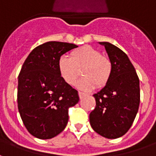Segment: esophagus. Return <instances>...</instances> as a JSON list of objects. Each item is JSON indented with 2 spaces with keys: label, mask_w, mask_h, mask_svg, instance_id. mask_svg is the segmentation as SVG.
I'll list each match as a JSON object with an SVG mask.
<instances>
[{
  "label": "esophagus",
  "mask_w": 156,
  "mask_h": 156,
  "mask_svg": "<svg viewBox=\"0 0 156 156\" xmlns=\"http://www.w3.org/2000/svg\"><path fill=\"white\" fill-rule=\"evenodd\" d=\"M78 96H79V98H83L85 96V94L84 93H83V92H78Z\"/></svg>",
  "instance_id": "obj_1"
}]
</instances>
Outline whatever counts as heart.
I'll return each mask as SVG.
<instances>
[{
  "instance_id": "obj_1",
  "label": "heart",
  "mask_w": 156,
  "mask_h": 156,
  "mask_svg": "<svg viewBox=\"0 0 156 156\" xmlns=\"http://www.w3.org/2000/svg\"><path fill=\"white\" fill-rule=\"evenodd\" d=\"M59 74L68 85H74L83 68L84 78L77 83L78 88L89 91L104 87L109 80L113 71L110 59L91 46H83L71 52V57L61 56L58 61Z\"/></svg>"
}]
</instances>
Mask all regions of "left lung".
<instances>
[{"label": "left lung", "instance_id": "obj_1", "mask_svg": "<svg viewBox=\"0 0 156 156\" xmlns=\"http://www.w3.org/2000/svg\"><path fill=\"white\" fill-rule=\"evenodd\" d=\"M105 46L113 65L111 77L104 88L94 94L96 107L89 115L93 129L108 139L127 133L137 115L140 80L134 66L121 49L107 41Z\"/></svg>", "mask_w": 156, "mask_h": 156}]
</instances>
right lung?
I'll return each instance as SVG.
<instances>
[{
    "mask_svg": "<svg viewBox=\"0 0 156 156\" xmlns=\"http://www.w3.org/2000/svg\"><path fill=\"white\" fill-rule=\"evenodd\" d=\"M78 46L48 41L34 48L18 76L17 105L30 134L41 140L57 136L67 126L68 108L79 101L78 91L59 74L58 61Z\"/></svg>",
    "mask_w": 156,
    "mask_h": 156,
    "instance_id": "right-lung-1",
    "label": "right lung"
}]
</instances>
